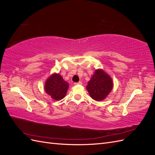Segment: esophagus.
Wrapping results in <instances>:
<instances>
[{"label":"esophagus","mask_w":155,"mask_h":155,"mask_svg":"<svg viewBox=\"0 0 155 155\" xmlns=\"http://www.w3.org/2000/svg\"><path fill=\"white\" fill-rule=\"evenodd\" d=\"M74 85H82V82L81 81H79L78 83H74Z\"/></svg>","instance_id":"esophagus-1"}]
</instances>
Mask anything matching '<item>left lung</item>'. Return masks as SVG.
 <instances>
[{
    "mask_svg": "<svg viewBox=\"0 0 155 155\" xmlns=\"http://www.w3.org/2000/svg\"><path fill=\"white\" fill-rule=\"evenodd\" d=\"M112 87V78L103 70L97 69L88 82L86 88L93 100L100 101L109 95Z\"/></svg>",
    "mask_w": 155,
    "mask_h": 155,
    "instance_id": "1",
    "label": "left lung"
}]
</instances>
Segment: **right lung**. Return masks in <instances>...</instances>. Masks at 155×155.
<instances>
[{
    "mask_svg": "<svg viewBox=\"0 0 155 155\" xmlns=\"http://www.w3.org/2000/svg\"><path fill=\"white\" fill-rule=\"evenodd\" d=\"M68 83L59 74L54 73L45 82V92L55 100H61L67 94Z\"/></svg>",
    "mask_w": 155,
    "mask_h": 155,
    "instance_id": "right-lung-1",
    "label": "right lung"
}]
</instances>
